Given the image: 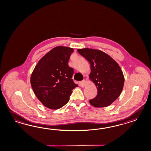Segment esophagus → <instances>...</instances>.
Wrapping results in <instances>:
<instances>
[{"instance_id":"34e87169","label":"esophagus","mask_w":151,"mask_h":151,"mask_svg":"<svg viewBox=\"0 0 151 151\" xmlns=\"http://www.w3.org/2000/svg\"><path fill=\"white\" fill-rule=\"evenodd\" d=\"M79 85H80V86L82 87H85L86 86V81L84 80L81 81L79 83Z\"/></svg>"}]
</instances>
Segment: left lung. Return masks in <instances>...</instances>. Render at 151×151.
Wrapping results in <instances>:
<instances>
[{
	"label": "left lung",
	"mask_w": 151,
	"mask_h": 151,
	"mask_svg": "<svg viewBox=\"0 0 151 151\" xmlns=\"http://www.w3.org/2000/svg\"><path fill=\"white\" fill-rule=\"evenodd\" d=\"M91 65L89 80L97 89L96 96L89 100L95 107H106L116 100L124 88V78L119 64L102 51L91 48L77 49Z\"/></svg>",
	"instance_id": "8db88e82"
}]
</instances>
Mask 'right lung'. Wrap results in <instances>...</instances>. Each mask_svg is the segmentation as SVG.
<instances>
[{"label": "right lung", "mask_w": 151, "mask_h": 151, "mask_svg": "<svg viewBox=\"0 0 151 151\" xmlns=\"http://www.w3.org/2000/svg\"><path fill=\"white\" fill-rule=\"evenodd\" d=\"M74 49L55 47L38 61L30 77L34 93L40 102L51 109L67 104L74 88L78 87L71 78L74 69L68 65Z\"/></svg>", "instance_id": "right-lung-1"}]
</instances>
